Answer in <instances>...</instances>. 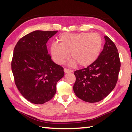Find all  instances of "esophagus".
<instances>
[{"mask_svg": "<svg viewBox=\"0 0 132 132\" xmlns=\"http://www.w3.org/2000/svg\"><path fill=\"white\" fill-rule=\"evenodd\" d=\"M64 71L65 73H71V72H73L72 70H70V69H66V68H64Z\"/></svg>", "mask_w": 132, "mask_h": 132, "instance_id": "1", "label": "esophagus"}]
</instances>
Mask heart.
<instances>
[{"label": "heart", "instance_id": "obj_1", "mask_svg": "<svg viewBox=\"0 0 132 132\" xmlns=\"http://www.w3.org/2000/svg\"><path fill=\"white\" fill-rule=\"evenodd\" d=\"M59 41L60 44L55 42L51 46L53 59L59 64L68 59L70 52L71 65L77 63L87 66L97 59L102 45V39L97 33H64L60 35Z\"/></svg>", "mask_w": 132, "mask_h": 132}]
</instances>
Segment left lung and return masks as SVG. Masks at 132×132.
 I'll return each instance as SVG.
<instances>
[{
	"mask_svg": "<svg viewBox=\"0 0 132 132\" xmlns=\"http://www.w3.org/2000/svg\"><path fill=\"white\" fill-rule=\"evenodd\" d=\"M104 49L95 61L86 68L75 71L73 90L78 98L88 102H97L113 90L120 68L119 53L115 44L105 36Z\"/></svg>",
	"mask_w": 132,
	"mask_h": 132,
	"instance_id": "1",
	"label": "left lung"
}]
</instances>
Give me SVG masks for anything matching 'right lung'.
Masks as SVG:
<instances>
[{"instance_id": "right-lung-1", "label": "right lung", "mask_w": 132, "mask_h": 132, "mask_svg": "<svg viewBox=\"0 0 132 132\" xmlns=\"http://www.w3.org/2000/svg\"><path fill=\"white\" fill-rule=\"evenodd\" d=\"M57 31H34L15 45L12 61L15 84L21 95L31 103L42 104L56 91L57 82L64 76L63 68L54 63L46 43Z\"/></svg>"}]
</instances>
